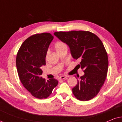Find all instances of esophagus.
I'll list each match as a JSON object with an SVG mask.
<instances>
[{"mask_svg": "<svg viewBox=\"0 0 122 122\" xmlns=\"http://www.w3.org/2000/svg\"><path fill=\"white\" fill-rule=\"evenodd\" d=\"M67 78V76H61V77L59 78V80H62V79H66V78Z\"/></svg>", "mask_w": 122, "mask_h": 122, "instance_id": "1", "label": "esophagus"}]
</instances>
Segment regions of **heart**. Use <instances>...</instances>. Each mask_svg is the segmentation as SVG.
<instances>
[{"instance_id": "heart-1", "label": "heart", "mask_w": 122, "mask_h": 122, "mask_svg": "<svg viewBox=\"0 0 122 122\" xmlns=\"http://www.w3.org/2000/svg\"><path fill=\"white\" fill-rule=\"evenodd\" d=\"M66 47V44H65L64 43H63V41H57L56 44L54 45V48L55 49H56V52H59V51H61V49H63V48ZM48 56H49V51H47V52L46 53V56H45V58H46V60H47L48 59Z\"/></svg>"}]
</instances>
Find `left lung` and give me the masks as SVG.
I'll list each match as a JSON object with an SVG mask.
<instances>
[{
  "label": "left lung",
  "mask_w": 122,
  "mask_h": 122,
  "mask_svg": "<svg viewBox=\"0 0 122 122\" xmlns=\"http://www.w3.org/2000/svg\"><path fill=\"white\" fill-rule=\"evenodd\" d=\"M54 34L69 46L74 59L81 61L76 66L84 74L72 89L75 97L81 101L93 99L101 90L108 72V55L103 43L88 31H56Z\"/></svg>",
  "instance_id": "8db88e82"
}]
</instances>
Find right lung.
Instances as JSON below:
<instances>
[{"label": "right lung", "mask_w": 122, "mask_h": 122, "mask_svg": "<svg viewBox=\"0 0 122 122\" xmlns=\"http://www.w3.org/2000/svg\"><path fill=\"white\" fill-rule=\"evenodd\" d=\"M53 38L48 33L33 35L23 43L16 55L19 79L25 88L38 99L48 98L58 84L56 79L46 81L41 76V68L46 65V53Z\"/></svg>", "instance_id": "obj_1"}]
</instances>
